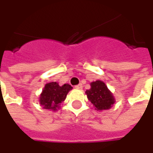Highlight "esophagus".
Here are the masks:
<instances>
[{"mask_svg": "<svg viewBox=\"0 0 153 153\" xmlns=\"http://www.w3.org/2000/svg\"><path fill=\"white\" fill-rule=\"evenodd\" d=\"M75 88H77V89H82V85L80 83V84H78V85L75 86Z\"/></svg>", "mask_w": 153, "mask_h": 153, "instance_id": "esophagus-1", "label": "esophagus"}]
</instances>
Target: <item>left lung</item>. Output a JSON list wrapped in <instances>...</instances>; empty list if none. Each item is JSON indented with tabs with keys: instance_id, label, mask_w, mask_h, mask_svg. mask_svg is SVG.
<instances>
[{
	"instance_id": "left-lung-1",
	"label": "left lung",
	"mask_w": 153,
	"mask_h": 153,
	"mask_svg": "<svg viewBox=\"0 0 153 153\" xmlns=\"http://www.w3.org/2000/svg\"><path fill=\"white\" fill-rule=\"evenodd\" d=\"M90 89L86 90L88 100L94 105L97 111H104L110 109L115 103L112 93L102 81L97 80L90 83Z\"/></svg>"
}]
</instances>
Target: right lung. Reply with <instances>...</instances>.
Wrapping results in <instances>:
<instances>
[{
    "instance_id": "1",
    "label": "right lung",
    "mask_w": 153,
    "mask_h": 153,
    "mask_svg": "<svg viewBox=\"0 0 153 153\" xmlns=\"http://www.w3.org/2000/svg\"><path fill=\"white\" fill-rule=\"evenodd\" d=\"M72 87L65 83L59 86L58 82H52L45 85L42 93L40 95V104L44 109L56 111L59 108L60 103L63 102Z\"/></svg>"
}]
</instances>
